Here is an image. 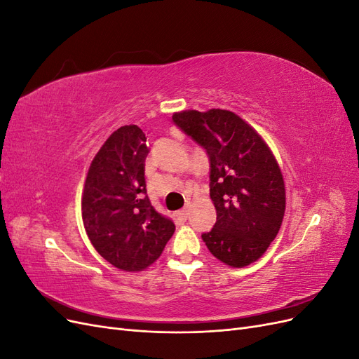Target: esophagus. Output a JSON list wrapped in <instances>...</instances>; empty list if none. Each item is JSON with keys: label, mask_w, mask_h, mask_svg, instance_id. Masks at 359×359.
Here are the masks:
<instances>
[{"label": "esophagus", "mask_w": 359, "mask_h": 359, "mask_svg": "<svg viewBox=\"0 0 359 359\" xmlns=\"http://www.w3.org/2000/svg\"><path fill=\"white\" fill-rule=\"evenodd\" d=\"M189 212H190V205H187L186 208H182L181 211H178V217H180V219H182V220H187Z\"/></svg>", "instance_id": "esophagus-1"}]
</instances>
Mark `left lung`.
Wrapping results in <instances>:
<instances>
[{
	"instance_id": "obj_1",
	"label": "left lung",
	"mask_w": 359,
	"mask_h": 359,
	"mask_svg": "<svg viewBox=\"0 0 359 359\" xmlns=\"http://www.w3.org/2000/svg\"><path fill=\"white\" fill-rule=\"evenodd\" d=\"M182 132L208 153L210 196L217 212L202 240L211 255L232 268L264 256L283 223L286 187L273 151L241 116L226 109L172 115Z\"/></svg>"
}]
</instances>
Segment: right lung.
I'll return each mask as SVG.
<instances>
[{"instance_id": "add662e5", "label": "right lung", "mask_w": 359, "mask_h": 359, "mask_svg": "<svg viewBox=\"0 0 359 359\" xmlns=\"http://www.w3.org/2000/svg\"><path fill=\"white\" fill-rule=\"evenodd\" d=\"M145 142L135 124L115 130L93 158L82 191V222L93 247L127 273L153 265L175 232L145 196Z\"/></svg>"}]
</instances>
